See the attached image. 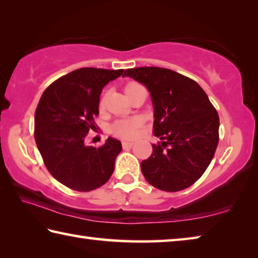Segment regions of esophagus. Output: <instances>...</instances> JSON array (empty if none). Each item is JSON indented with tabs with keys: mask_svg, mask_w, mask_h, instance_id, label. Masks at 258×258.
I'll return each mask as SVG.
<instances>
[{
	"mask_svg": "<svg viewBox=\"0 0 258 258\" xmlns=\"http://www.w3.org/2000/svg\"><path fill=\"white\" fill-rule=\"evenodd\" d=\"M132 146H133L132 141H123V142H121V147H123V149H125V150L131 149Z\"/></svg>",
	"mask_w": 258,
	"mask_h": 258,
	"instance_id": "esophagus-1",
	"label": "esophagus"
}]
</instances>
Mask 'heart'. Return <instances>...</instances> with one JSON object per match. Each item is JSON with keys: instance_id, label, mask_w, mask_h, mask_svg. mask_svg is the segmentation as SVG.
<instances>
[{"instance_id": "heart-1", "label": "heart", "mask_w": 258, "mask_h": 258, "mask_svg": "<svg viewBox=\"0 0 258 258\" xmlns=\"http://www.w3.org/2000/svg\"><path fill=\"white\" fill-rule=\"evenodd\" d=\"M135 84H137V83H128V84L125 86V92H127L131 87L134 86ZM103 104H104V98H102L101 101H100V107H102ZM141 125H142V120L141 118H139V117L118 119L111 125V132L119 138L130 139V138H133L134 135L137 134L138 130L141 127Z\"/></svg>"}]
</instances>
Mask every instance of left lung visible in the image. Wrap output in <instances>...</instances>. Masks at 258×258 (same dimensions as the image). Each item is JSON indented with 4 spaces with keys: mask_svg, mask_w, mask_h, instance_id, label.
Returning a JSON list of instances; mask_svg holds the SVG:
<instances>
[{
    "mask_svg": "<svg viewBox=\"0 0 258 258\" xmlns=\"http://www.w3.org/2000/svg\"><path fill=\"white\" fill-rule=\"evenodd\" d=\"M149 90L155 109L152 154L141 163L151 185L176 192L202 177L215 155L220 118L197 82L171 69L140 67L125 71Z\"/></svg>",
    "mask_w": 258,
    "mask_h": 258,
    "instance_id": "1",
    "label": "left lung"
}]
</instances>
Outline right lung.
Here are the masks:
<instances>
[{
    "label": "right lung",
    "mask_w": 258,
    "mask_h": 258,
    "mask_svg": "<svg viewBox=\"0 0 258 258\" xmlns=\"http://www.w3.org/2000/svg\"><path fill=\"white\" fill-rule=\"evenodd\" d=\"M123 72L80 68L58 78L42 94L35 111V141L47 171L69 189H98L111 176L120 141L109 138L95 148L85 146L84 140L97 127L103 86Z\"/></svg>",
    "instance_id": "right-lung-1"
}]
</instances>
